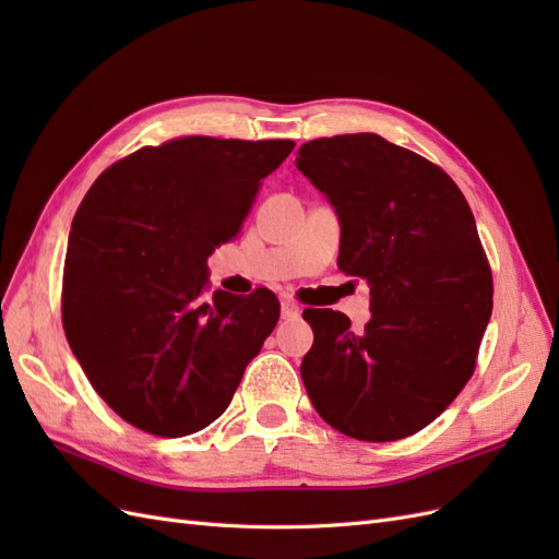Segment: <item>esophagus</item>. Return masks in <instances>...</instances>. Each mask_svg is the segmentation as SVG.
Listing matches in <instances>:
<instances>
[{"label":"esophagus","mask_w":559,"mask_h":559,"mask_svg":"<svg viewBox=\"0 0 559 559\" xmlns=\"http://www.w3.org/2000/svg\"><path fill=\"white\" fill-rule=\"evenodd\" d=\"M298 314H300L298 302H294V300H282V317H284V319H298Z\"/></svg>","instance_id":"34e87169"}]
</instances>
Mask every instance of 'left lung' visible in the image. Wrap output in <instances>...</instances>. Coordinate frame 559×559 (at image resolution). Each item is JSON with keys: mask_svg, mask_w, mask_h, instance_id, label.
<instances>
[{"mask_svg": "<svg viewBox=\"0 0 559 559\" xmlns=\"http://www.w3.org/2000/svg\"><path fill=\"white\" fill-rule=\"evenodd\" d=\"M298 170L341 216L345 275L370 284V319L308 308L300 378L319 417L386 443L441 415L476 370L492 270L464 193L441 167L373 132L298 148Z\"/></svg>", "mask_w": 559, "mask_h": 559, "instance_id": "obj_1", "label": "left lung"}]
</instances>
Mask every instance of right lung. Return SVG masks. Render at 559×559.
<instances>
[{"label": "right lung", "instance_id": "obj_1", "mask_svg": "<svg viewBox=\"0 0 559 559\" xmlns=\"http://www.w3.org/2000/svg\"><path fill=\"white\" fill-rule=\"evenodd\" d=\"M294 146L205 134L142 146L81 200L64 257V335L128 425L179 438L228 408L280 300L257 289L205 302L207 259L238 238L261 179Z\"/></svg>", "mask_w": 559, "mask_h": 559}]
</instances>
